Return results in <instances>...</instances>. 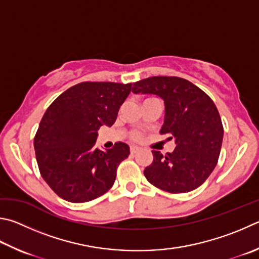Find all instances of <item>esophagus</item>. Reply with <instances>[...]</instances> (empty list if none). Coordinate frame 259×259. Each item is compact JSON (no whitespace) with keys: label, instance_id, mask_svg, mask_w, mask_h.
I'll list each match as a JSON object with an SVG mask.
<instances>
[{"label":"esophagus","instance_id":"34e87169","mask_svg":"<svg viewBox=\"0 0 259 259\" xmlns=\"http://www.w3.org/2000/svg\"><path fill=\"white\" fill-rule=\"evenodd\" d=\"M139 152V148L138 147H136V146H131L130 147V153L131 154H136V153H138Z\"/></svg>","mask_w":259,"mask_h":259}]
</instances>
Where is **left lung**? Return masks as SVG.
I'll list each match as a JSON object with an SVG mask.
<instances>
[{"instance_id":"1","label":"left lung","mask_w":259,"mask_h":259,"mask_svg":"<svg viewBox=\"0 0 259 259\" xmlns=\"http://www.w3.org/2000/svg\"><path fill=\"white\" fill-rule=\"evenodd\" d=\"M135 94H154L165 105L159 133L173 139L172 153L153 152L145 168L148 182L158 189L182 194L203 185L218 164L223 125L214 102L190 81L179 77H149L134 83Z\"/></svg>"}]
</instances>
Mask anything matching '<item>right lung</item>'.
I'll return each mask as SVG.
<instances>
[{"label": "right lung", "instance_id": "1", "mask_svg": "<svg viewBox=\"0 0 259 259\" xmlns=\"http://www.w3.org/2000/svg\"><path fill=\"white\" fill-rule=\"evenodd\" d=\"M131 88V83L80 82L46 110L34 138L36 159L40 176L62 199L86 203L114 185L129 146L119 142L103 152L95 143L102 125H113Z\"/></svg>", "mask_w": 259, "mask_h": 259}]
</instances>
